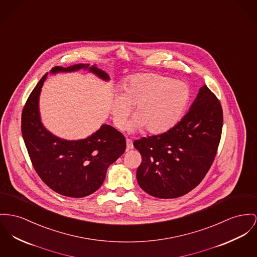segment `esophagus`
I'll use <instances>...</instances> for the list:
<instances>
[{"instance_id":"esophagus-1","label":"esophagus","mask_w":257,"mask_h":257,"mask_svg":"<svg viewBox=\"0 0 257 257\" xmlns=\"http://www.w3.org/2000/svg\"><path fill=\"white\" fill-rule=\"evenodd\" d=\"M133 148H134L133 140H131V139H126V149H127V150H132Z\"/></svg>"}]
</instances>
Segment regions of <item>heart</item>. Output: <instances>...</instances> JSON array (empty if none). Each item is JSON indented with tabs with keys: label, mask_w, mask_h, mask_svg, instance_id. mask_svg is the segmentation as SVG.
<instances>
[{
	"label": "heart",
	"mask_w": 257,
	"mask_h": 257,
	"mask_svg": "<svg viewBox=\"0 0 257 257\" xmlns=\"http://www.w3.org/2000/svg\"><path fill=\"white\" fill-rule=\"evenodd\" d=\"M191 89L185 82L160 74H137L130 78L112 102V115L116 126L123 130L135 107V117L128 128L144 127L150 134L169 131L181 120L188 107Z\"/></svg>",
	"instance_id": "1"
}]
</instances>
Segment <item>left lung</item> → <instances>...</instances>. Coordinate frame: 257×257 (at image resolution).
Returning <instances> with one entry per match:
<instances>
[{
  "label": "left lung",
  "instance_id": "8db88e82",
  "mask_svg": "<svg viewBox=\"0 0 257 257\" xmlns=\"http://www.w3.org/2000/svg\"><path fill=\"white\" fill-rule=\"evenodd\" d=\"M222 125L221 104L205 85L177 124L134 142L142 157L139 186L160 199L181 197L198 186L215 158Z\"/></svg>",
  "mask_w": 257,
  "mask_h": 257
}]
</instances>
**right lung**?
Returning <instances> with one entry per match:
<instances>
[{"label": "right lung", "instance_id": "obj_1", "mask_svg": "<svg viewBox=\"0 0 257 257\" xmlns=\"http://www.w3.org/2000/svg\"><path fill=\"white\" fill-rule=\"evenodd\" d=\"M88 71L103 81L110 77L89 64L55 66L51 74ZM48 73L39 81L22 111L21 132L35 171L54 192L71 198H83L100 188L107 169L125 151V138L115 127L104 123L91 136L66 140L48 131L40 115L39 100Z\"/></svg>", "mask_w": 257, "mask_h": 257}]
</instances>
